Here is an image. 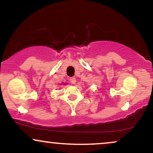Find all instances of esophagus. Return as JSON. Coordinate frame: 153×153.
<instances>
[{"instance_id":"esophagus-1","label":"esophagus","mask_w":153,"mask_h":153,"mask_svg":"<svg viewBox=\"0 0 153 153\" xmlns=\"http://www.w3.org/2000/svg\"><path fill=\"white\" fill-rule=\"evenodd\" d=\"M70 80H71L72 84H75V82H76V78H75V77H73V78H70Z\"/></svg>"}]
</instances>
